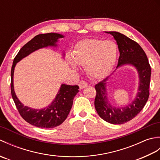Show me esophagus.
<instances>
[{
    "instance_id": "esophagus-1",
    "label": "esophagus",
    "mask_w": 160,
    "mask_h": 160,
    "mask_svg": "<svg viewBox=\"0 0 160 160\" xmlns=\"http://www.w3.org/2000/svg\"><path fill=\"white\" fill-rule=\"evenodd\" d=\"M78 85H79L80 87V89H83L84 88H85L86 87L88 86V84L85 82V81H80V82H79V84H78Z\"/></svg>"
}]
</instances>
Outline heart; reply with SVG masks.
I'll use <instances>...</instances> for the list:
<instances>
[{"label":"heart","mask_w":160,"mask_h":160,"mask_svg":"<svg viewBox=\"0 0 160 160\" xmlns=\"http://www.w3.org/2000/svg\"><path fill=\"white\" fill-rule=\"evenodd\" d=\"M73 59L69 58L71 67L78 69L77 64L85 66L87 74L93 79H100L113 69L118 57V46L111 40L88 38L75 46Z\"/></svg>","instance_id":"b5f03b06"}]
</instances>
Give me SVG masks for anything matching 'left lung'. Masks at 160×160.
I'll return each mask as SVG.
<instances>
[{
    "label": "left lung",
    "instance_id": "8db88e82",
    "mask_svg": "<svg viewBox=\"0 0 160 160\" xmlns=\"http://www.w3.org/2000/svg\"><path fill=\"white\" fill-rule=\"evenodd\" d=\"M105 32L113 36L118 46L120 57L116 69L124 65H131L136 69L138 75L136 96L131 103L124 107H114L108 100L107 82L109 77L95 87L96 96L94 104L99 116L108 123L121 124L133 119L147 103L149 96L151 69L147 56L138 43L120 32Z\"/></svg>",
    "mask_w": 160,
    "mask_h": 160
}]
</instances>
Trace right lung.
Instances as JSON below:
<instances>
[{"instance_id": "1", "label": "right lung", "mask_w": 160, "mask_h": 160, "mask_svg": "<svg viewBox=\"0 0 160 160\" xmlns=\"http://www.w3.org/2000/svg\"><path fill=\"white\" fill-rule=\"evenodd\" d=\"M64 36L57 33H48L35 36L25 44L13 60L11 71V92L12 96L20 115L30 124L39 128H53L60 125L66 120L69 115L75 96L78 93V85H67L62 84L58 91L56 96L52 102L42 108H33L25 106L17 98L13 87V73L14 69L19 61L35 51L46 47H57L60 38ZM64 53H63V57Z\"/></svg>"}]
</instances>
